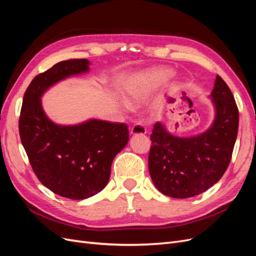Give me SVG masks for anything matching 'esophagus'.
Returning <instances> with one entry per match:
<instances>
[{
    "label": "esophagus",
    "instance_id": "34e87169",
    "mask_svg": "<svg viewBox=\"0 0 256 256\" xmlns=\"http://www.w3.org/2000/svg\"><path fill=\"white\" fill-rule=\"evenodd\" d=\"M130 134H146V128L144 126H142L141 124H136L132 127H131L130 130Z\"/></svg>",
    "mask_w": 256,
    "mask_h": 256
}]
</instances>
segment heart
<instances>
[{"mask_svg":"<svg viewBox=\"0 0 256 256\" xmlns=\"http://www.w3.org/2000/svg\"><path fill=\"white\" fill-rule=\"evenodd\" d=\"M168 67H156L131 78L125 86V98L130 106L143 104L152 92L166 83L173 76Z\"/></svg>","mask_w":256,"mask_h":256,"instance_id":"1","label":"heart"}]
</instances>
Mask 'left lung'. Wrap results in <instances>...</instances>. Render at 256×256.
Returning <instances> with one entry per match:
<instances>
[{"label": "left lung", "mask_w": 256, "mask_h": 256, "mask_svg": "<svg viewBox=\"0 0 256 256\" xmlns=\"http://www.w3.org/2000/svg\"><path fill=\"white\" fill-rule=\"evenodd\" d=\"M209 97L214 118L203 134L182 138L170 134L162 122L154 126L148 168L154 187L164 196H198L218 182L230 164L238 132L237 106L219 76Z\"/></svg>", "instance_id": "8db88e82"}]
</instances>
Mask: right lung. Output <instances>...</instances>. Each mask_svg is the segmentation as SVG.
<instances>
[{
    "label": "right lung",
    "mask_w": 256,
    "mask_h": 256,
    "mask_svg": "<svg viewBox=\"0 0 256 256\" xmlns=\"http://www.w3.org/2000/svg\"><path fill=\"white\" fill-rule=\"evenodd\" d=\"M85 58L60 62L36 76L23 97L19 132L30 164L40 182L72 200L97 194L109 182L112 162L129 140L125 124L88 120L58 125L44 113L42 97L54 84L90 72Z\"/></svg>",
    "instance_id": "right-lung-1"
}]
</instances>
